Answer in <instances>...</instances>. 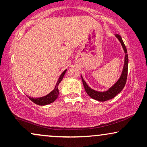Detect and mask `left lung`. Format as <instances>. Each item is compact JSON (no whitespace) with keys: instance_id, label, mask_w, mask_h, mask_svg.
<instances>
[{"instance_id":"8db88e82","label":"left lung","mask_w":147,"mask_h":147,"mask_svg":"<svg viewBox=\"0 0 147 147\" xmlns=\"http://www.w3.org/2000/svg\"><path fill=\"white\" fill-rule=\"evenodd\" d=\"M116 38L119 40L120 42L121 45H122L123 50H124V53H125V56H124V66H123L122 72L121 74L120 77L115 84L113 86H112L111 88H109L107 90L103 91H97L92 89L85 82L83 77L82 75V82H83L84 88H85L86 92L88 95L91 98L95 99V100L99 101V102H105V101L109 100V99H113V97H115L117 94L122 91V90L124 88V86H125L126 82V79H127V74H128V64H129V59H128V55H127V50L124 45V42L122 41V37L119 36V34H115Z\"/></svg>"}]
</instances>
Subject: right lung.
I'll return each instance as SVG.
<instances>
[{
    "instance_id": "right-lung-1",
    "label": "right lung",
    "mask_w": 147,
    "mask_h": 147,
    "mask_svg": "<svg viewBox=\"0 0 147 147\" xmlns=\"http://www.w3.org/2000/svg\"><path fill=\"white\" fill-rule=\"evenodd\" d=\"M67 71V69H65L64 71L61 74L59 78L58 81H57L56 86H55V88L54 90L51 91L50 93L48 94L47 95L43 96V97H38V98H34V97H29V99L32 102H33L34 103H35L36 104H38V105L40 106H45V105H48L49 104H51V103L54 102L55 100L57 99L59 95V89H58V86L59 84H60V82H61L62 79H63L64 75L65 74V72Z\"/></svg>"
}]
</instances>
